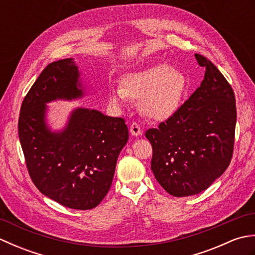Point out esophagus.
<instances>
[{
	"label": "esophagus",
	"instance_id": "1",
	"mask_svg": "<svg viewBox=\"0 0 255 255\" xmlns=\"http://www.w3.org/2000/svg\"><path fill=\"white\" fill-rule=\"evenodd\" d=\"M129 130H130V133L134 137L140 136V134H141V132H142L141 128H140V126L137 123H132L130 125V128H129Z\"/></svg>",
	"mask_w": 255,
	"mask_h": 255
}]
</instances>
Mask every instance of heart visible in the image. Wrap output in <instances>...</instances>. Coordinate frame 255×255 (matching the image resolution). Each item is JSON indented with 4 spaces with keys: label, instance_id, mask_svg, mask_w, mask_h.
Returning a JSON list of instances; mask_svg holds the SVG:
<instances>
[{
    "label": "heart",
    "instance_id": "obj_1",
    "mask_svg": "<svg viewBox=\"0 0 255 255\" xmlns=\"http://www.w3.org/2000/svg\"><path fill=\"white\" fill-rule=\"evenodd\" d=\"M186 90L187 81L183 72L159 63L125 74L122 88L108 90V100L118 108L126 107L129 99L139 100L148 117L165 121L176 113Z\"/></svg>",
    "mask_w": 255,
    "mask_h": 255
}]
</instances>
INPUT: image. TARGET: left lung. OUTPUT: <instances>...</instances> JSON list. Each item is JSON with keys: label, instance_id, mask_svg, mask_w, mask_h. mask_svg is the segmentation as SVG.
<instances>
[{"label": "left lung", "instance_id": "left-lung-1", "mask_svg": "<svg viewBox=\"0 0 255 255\" xmlns=\"http://www.w3.org/2000/svg\"><path fill=\"white\" fill-rule=\"evenodd\" d=\"M205 67L199 88L159 128L145 131L152 144L151 170L165 191L185 197L205 191L229 166L237 122L230 84L207 58L195 53Z\"/></svg>", "mask_w": 255, "mask_h": 255}]
</instances>
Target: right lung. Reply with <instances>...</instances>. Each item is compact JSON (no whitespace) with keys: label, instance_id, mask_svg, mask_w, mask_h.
<instances>
[{"label":"right lung","instance_id":"1","mask_svg":"<svg viewBox=\"0 0 255 255\" xmlns=\"http://www.w3.org/2000/svg\"><path fill=\"white\" fill-rule=\"evenodd\" d=\"M86 94L73 58L44 69L23 101L18 137L36 187L68 208L99 205L112 185L118 155L129 134L125 121L97 110L77 107L61 129L48 123L49 104L77 101Z\"/></svg>","mask_w":255,"mask_h":255}]
</instances>
